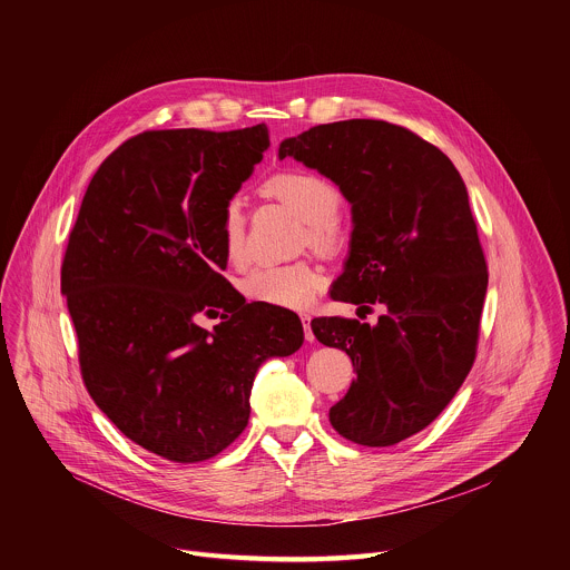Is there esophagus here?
Instances as JSON below:
<instances>
[{"label":"esophagus","mask_w":570,"mask_h":570,"mask_svg":"<svg viewBox=\"0 0 570 570\" xmlns=\"http://www.w3.org/2000/svg\"><path fill=\"white\" fill-rule=\"evenodd\" d=\"M299 320H302V327H304V338L311 343V341H313V332H311V320H313V315L302 313Z\"/></svg>","instance_id":"34e87169"}]
</instances>
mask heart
Listing matches in <instances>:
<instances>
[{
  "label": "heart",
  "instance_id": "heart-1",
  "mask_svg": "<svg viewBox=\"0 0 570 570\" xmlns=\"http://www.w3.org/2000/svg\"><path fill=\"white\" fill-rule=\"evenodd\" d=\"M264 191L277 198L306 220L304 240L320 255H334L343 246V232L338 214L343 196L338 187L320 174L304 169H286L271 176L264 183ZM220 246L225 259L240 268L248 262L246 216L238 200H227L220 212ZM322 284V275L306 262H293L282 266H259L240 282V293L250 302L304 308L313 302Z\"/></svg>",
  "mask_w": 570,
  "mask_h": 570
}]
</instances>
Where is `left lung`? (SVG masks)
<instances>
[{
  "instance_id": "left-lung-1",
  "label": "left lung",
  "mask_w": 570,
  "mask_h": 570,
  "mask_svg": "<svg viewBox=\"0 0 570 570\" xmlns=\"http://www.w3.org/2000/svg\"><path fill=\"white\" fill-rule=\"evenodd\" d=\"M279 157L332 178L352 203V253L332 299L363 317L381 311L374 324L311 320L356 370L330 422L354 444H399L446 409L475 361L490 273L466 187L438 146L376 119L313 126Z\"/></svg>"
}]
</instances>
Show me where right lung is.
<instances>
[{
  "mask_svg": "<svg viewBox=\"0 0 570 570\" xmlns=\"http://www.w3.org/2000/svg\"><path fill=\"white\" fill-rule=\"evenodd\" d=\"M266 124L146 130L112 150L60 268L83 383L141 449L203 462L248 426L259 365L302 347L288 308L246 304L220 275V212L264 159ZM200 314H220L212 332Z\"/></svg>",
  "mask_w": 570,
  "mask_h": 570,
  "instance_id": "right-lung-1",
  "label": "right lung"
}]
</instances>
